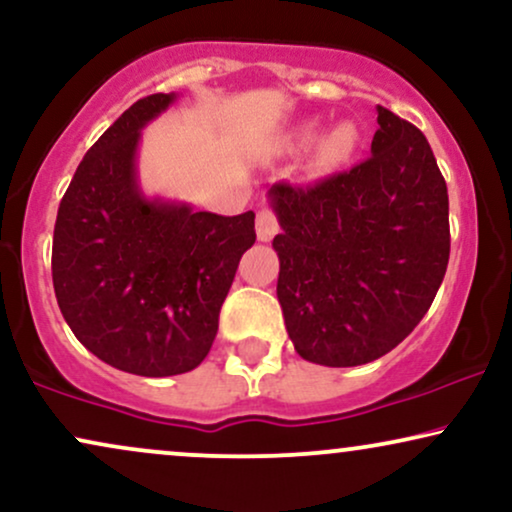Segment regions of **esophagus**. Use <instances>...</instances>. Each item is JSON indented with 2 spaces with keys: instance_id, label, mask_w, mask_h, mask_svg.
I'll return each mask as SVG.
<instances>
[{
  "instance_id": "esophagus-1",
  "label": "esophagus",
  "mask_w": 512,
  "mask_h": 512,
  "mask_svg": "<svg viewBox=\"0 0 512 512\" xmlns=\"http://www.w3.org/2000/svg\"><path fill=\"white\" fill-rule=\"evenodd\" d=\"M255 226H257V238H260V241H264V243L271 241V238L278 234L276 215L269 208H262L260 212H257Z\"/></svg>"
}]
</instances>
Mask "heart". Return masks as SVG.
<instances>
[{"mask_svg":"<svg viewBox=\"0 0 512 512\" xmlns=\"http://www.w3.org/2000/svg\"><path fill=\"white\" fill-rule=\"evenodd\" d=\"M295 139L300 146L314 144V141L319 139V125H316V122H309V125H304L300 132H297ZM354 146H357V129L352 125H338L326 139L321 141V148H319L321 163L323 165L342 163V160L349 158V153L354 151Z\"/></svg>","mask_w":512,"mask_h":512,"instance_id":"b5f03b06","label":"heart"}]
</instances>
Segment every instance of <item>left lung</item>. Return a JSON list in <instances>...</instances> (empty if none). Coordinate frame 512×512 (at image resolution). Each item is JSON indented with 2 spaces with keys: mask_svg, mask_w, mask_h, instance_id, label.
Wrapping results in <instances>:
<instances>
[{
  "mask_svg": "<svg viewBox=\"0 0 512 512\" xmlns=\"http://www.w3.org/2000/svg\"><path fill=\"white\" fill-rule=\"evenodd\" d=\"M281 234L276 295L295 352L361 366L392 352L449 264V193L428 139L378 106L371 158L300 189H269Z\"/></svg>",
  "mask_w": 512,
  "mask_h": 512,
  "instance_id": "1",
  "label": "left lung"
}]
</instances>
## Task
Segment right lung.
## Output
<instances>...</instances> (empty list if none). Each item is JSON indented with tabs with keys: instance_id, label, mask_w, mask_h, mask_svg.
<instances>
[{
	"instance_id": "right-lung-1",
	"label": "right lung",
	"mask_w": 512,
	"mask_h": 512,
	"mask_svg": "<svg viewBox=\"0 0 512 512\" xmlns=\"http://www.w3.org/2000/svg\"><path fill=\"white\" fill-rule=\"evenodd\" d=\"M174 101L139 99L89 148L58 205L51 248L56 300L75 338L146 378L193 371L208 357L238 262L255 243V212L222 217L141 191V129Z\"/></svg>"
}]
</instances>
